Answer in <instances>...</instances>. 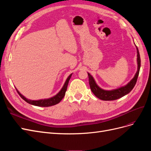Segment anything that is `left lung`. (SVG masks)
Here are the masks:
<instances>
[{
  "label": "left lung",
  "instance_id": "1",
  "mask_svg": "<svg viewBox=\"0 0 151 151\" xmlns=\"http://www.w3.org/2000/svg\"><path fill=\"white\" fill-rule=\"evenodd\" d=\"M137 71L134 78L130 81V83H128V84L126 86L122 87L120 88L111 91L103 90L98 86L96 83H95L93 77L90 75V74L88 73L90 88L91 91L98 98L104 100V101H112V100H115L124 96L129 93L133 89L137 83V81L140 68V57L137 47Z\"/></svg>",
  "mask_w": 151,
  "mask_h": 151
}]
</instances>
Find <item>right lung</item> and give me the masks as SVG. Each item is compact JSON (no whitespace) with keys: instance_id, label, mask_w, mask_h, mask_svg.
<instances>
[{"instance_id":"obj_1","label":"right lung","mask_w":151,"mask_h":151,"mask_svg":"<svg viewBox=\"0 0 151 151\" xmlns=\"http://www.w3.org/2000/svg\"><path fill=\"white\" fill-rule=\"evenodd\" d=\"M72 74H70L69 76H68V78L67 79L65 83L63 85L62 89L61 91L59 92L56 96H55L47 99H40V100H37V101H33V100H29L26 99L24 96H23L18 91L17 89V92L19 94V95L21 96V98L24 99V101L27 103H28L29 104H31L32 105H35V106H42V107H48V106H53V105H55L58 104V103H60L61 100L64 97V96L65 94V92L67 89V86L68 84V81H69L70 77H71Z\"/></svg>"}]
</instances>
